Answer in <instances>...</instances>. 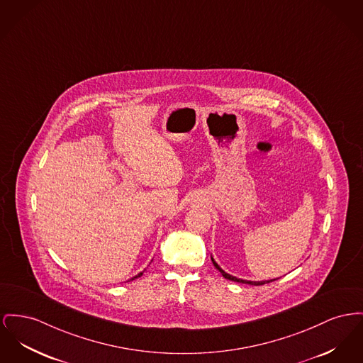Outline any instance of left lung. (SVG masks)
Segmentation results:
<instances>
[{
	"label": "left lung",
	"mask_w": 363,
	"mask_h": 363,
	"mask_svg": "<svg viewBox=\"0 0 363 363\" xmlns=\"http://www.w3.org/2000/svg\"><path fill=\"white\" fill-rule=\"evenodd\" d=\"M213 266L222 273V276L226 278V279H230V281H235V282H240V284H250V285H264V284H269V282H272V281H276V279H270V281H259V282H256V281H245V279H240V278L233 277V276H230V274H228V273H225L219 266H218V263L215 262L213 259Z\"/></svg>",
	"instance_id": "1"
}]
</instances>
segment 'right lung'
<instances>
[{"label":"right lung","instance_id":"1","mask_svg":"<svg viewBox=\"0 0 363 363\" xmlns=\"http://www.w3.org/2000/svg\"><path fill=\"white\" fill-rule=\"evenodd\" d=\"M143 274H144V272H141V273H140V274H137V276H135V277H133V278H131V279H135V278L141 277V276H143Z\"/></svg>","mask_w":363,"mask_h":363}]
</instances>
